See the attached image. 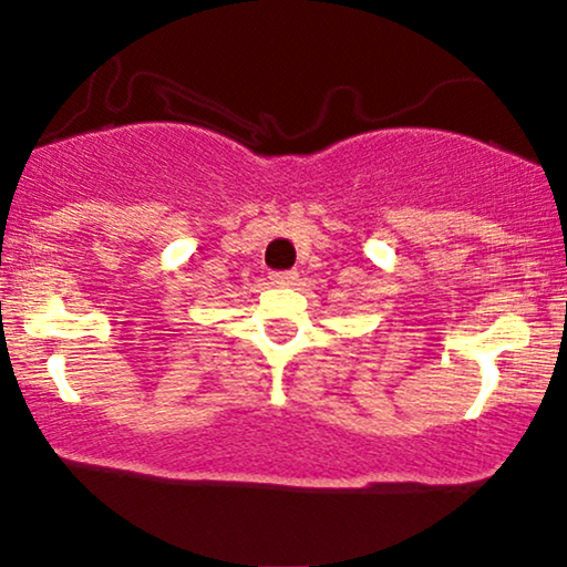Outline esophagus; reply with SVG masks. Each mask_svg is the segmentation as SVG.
Returning <instances> with one entry per match:
<instances>
[{"mask_svg":"<svg viewBox=\"0 0 567 567\" xmlns=\"http://www.w3.org/2000/svg\"><path fill=\"white\" fill-rule=\"evenodd\" d=\"M270 281H274V284H293V281H297V270H276V274H270Z\"/></svg>","mask_w":567,"mask_h":567,"instance_id":"34e87169","label":"esophagus"}]
</instances>
